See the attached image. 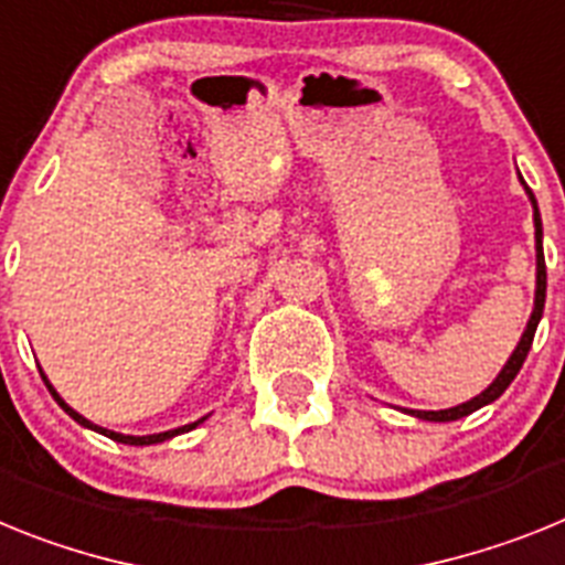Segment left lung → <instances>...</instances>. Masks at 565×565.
<instances>
[{
    "label": "left lung",
    "mask_w": 565,
    "mask_h": 565,
    "mask_svg": "<svg viewBox=\"0 0 565 565\" xmlns=\"http://www.w3.org/2000/svg\"><path fill=\"white\" fill-rule=\"evenodd\" d=\"M529 199H532V207H534V247H537V289H534V310H532V318H529L526 330H523V335H520L518 347H514L512 358L507 361V366L500 370V375L494 377L492 384L487 386V390L480 392V395H475L472 401H466V404H458L452 406V409H404L409 412V415H415V418L420 420H435V424H446V420H458V418H466V415H472L475 409H480V406L492 404V401H498L503 392H507V386L512 384L514 375L520 372V366H523V361H526L529 350H532V341H534V330H537V323H541V316H543V303H546V258H543V224H541V210H537V199L532 195V190L526 188Z\"/></svg>",
    "instance_id": "left-lung-1"
}]
</instances>
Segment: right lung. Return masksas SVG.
<instances>
[{
    "mask_svg": "<svg viewBox=\"0 0 565 565\" xmlns=\"http://www.w3.org/2000/svg\"><path fill=\"white\" fill-rule=\"evenodd\" d=\"M42 377H45V384H47V390H51L53 401H56V404L62 406V409H65L67 415H71V418L76 420V424L87 426V429H93V431H99V435H105V438H110V440H119V444H130V446H150V444H161V440H170V438H175V435H181V431H190V429H195V426H199L201 420H204V418H201V420H195V424L179 426V429L159 431V435H121V431H113V429H105V426H96V424H90V420H87L85 415H78L76 409H71V406H67L65 401H62V395H58V392L53 390V386H51V381H47V375H45V372H42Z\"/></svg>",
    "mask_w": 565,
    "mask_h": 565,
    "instance_id": "obj_1",
    "label": "right lung"
}]
</instances>
